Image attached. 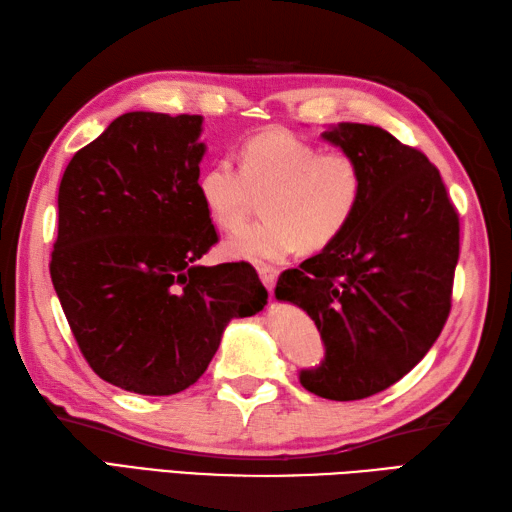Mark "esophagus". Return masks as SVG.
Masks as SVG:
<instances>
[{"label": "esophagus", "instance_id": "34e87169", "mask_svg": "<svg viewBox=\"0 0 512 512\" xmlns=\"http://www.w3.org/2000/svg\"><path fill=\"white\" fill-rule=\"evenodd\" d=\"M257 273H259V279H262V284H264L268 290L275 288V281H277V277H279V270H277L275 266H259Z\"/></svg>", "mask_w": 512, "mask_h": 512}]
</instances>
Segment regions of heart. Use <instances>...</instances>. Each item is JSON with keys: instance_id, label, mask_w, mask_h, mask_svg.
<instances>
[{"instance_id": "1", "label": "heart", "mask_w": 512, "mask_h": 512, "mask_svg": "<svg viewBox=\"0 0 512 512\" xmlns=\"http://www.w3.org/2000/svg\"><path fill=\"white\" fill-rule=\"evenodd\" d=\"M363 169L345 151H321L288 132L246 140L242 169L215 160L198 178V195L222 231L244 224L253 195L266 193V220L242 228L224 244V253L242 262H281L303 244L325 248L339 237L361 206Z\"/></svg>"}]
</instances>
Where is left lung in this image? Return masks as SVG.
Returning <instances> with one entry per match:
<instances>
[{"label": "left lung", "instance_id": "left-lung-1", "mask_svg": "<svg viewBox=\"0 0 512 512\" xmlns=\"http://www.w3.org/2000/svg\"><path fill=\"white\" fill-rule=\"evenodd\" d=\"M352 154L365 189L354 220L319 255L279 277L275 297L306 310L325 347L299 380L328 400L391 387L436 343L451 310L460 217L422 151L374 125L323 132Z\"/></svg>", "mask_w": 512, "mask_h": 512}]
</instances>
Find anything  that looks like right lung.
<instances>
[{"label": "right lung", "mask_w": 512, "mask_h": 512, "mask_svg": "<svg viewBox=\"0 0 512 512\" xmlns=\"http://www.w3.org/2000/svg\"><path fill=\"white\" fill-rule=\"evenodd\" d=\"M200 134L202 116L127 112L61 178L52 286L85 361L134 394L193 385L226 325L268 299L248 264H198L217 242Z\"/></svg>", "instance_id": "obj_1"}]
</instances>
